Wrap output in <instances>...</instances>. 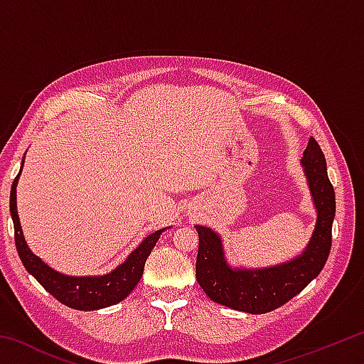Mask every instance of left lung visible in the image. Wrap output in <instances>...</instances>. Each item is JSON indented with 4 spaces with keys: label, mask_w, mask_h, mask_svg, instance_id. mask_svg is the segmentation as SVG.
Instances as JSON below:
<instances>
[{
    "label": "left lung",
    "mask_w": 364,
    "mask_h": 364,
    "mask_svg": "<svg viewBox=\"0 0 364 364\" xmlns=\"http://www.w3.org/2000/svg\"><path fill=\"white\" fill-rule=\"evenodd\" d=\"M301 165L318 218L310 242L299 257L269 268H232L226 262L218 234L210 228L196 226L199 234L196 279L213 301L232 310L263 315L287 304L321 273L331 252L336 194L324 154L315 138L308 141Z\"/></svg>",
    "instance_id": "obj_1"
}]
</instances>
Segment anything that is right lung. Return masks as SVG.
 <instances>
[{
	"instance_id": "obj_1",
	"label": "right lung",
	"mask_w": 364,
	"mask_h": 364,
	"mask_svg": "<svg viewBox=\"0 0 364 364\" xmlns=\"http://www.w3.org/2000/svg\"><path fill=\"white\" fill-rule=\"evenodd\" d=\"M26 159V157H23ZM22 159V165H23ZM22 171V168H21ZM21 171L17 173L14 183L11 186V199L9 210L12 221H14V239L16 249L19 254L23 267L28 271L46 291L58 299L60 304H64L75 310L91 311L115 305L128 297L134 286L138 284L144 271V263L149 257L154 245L157 244L160 234L167 228L159 230L147 236L136 249H134L125 262L114 271L102 276H67L58 273L56 269L49 268L48 264L36 257L23 239L22 226L17 215V202H16V186L19 181Z\"/></svg>"
}]
</instances>
